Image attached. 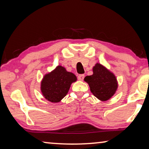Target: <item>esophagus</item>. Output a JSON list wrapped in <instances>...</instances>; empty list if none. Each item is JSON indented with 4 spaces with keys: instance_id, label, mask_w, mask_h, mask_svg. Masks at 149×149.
<instances>
[{
    "instance_id": "34e87169",
    "label": "esophagus",
    "mask_w": 149,
    "mask_h": 149,
    "mask_svg": "<svg viewBox=\"0 0 149 149\" xmlns=\"http://www.w3.org/2000/svg\"><path fill=\"white\" fill-rule=\"evenodd\" d=\"M84 76H85V75H84V74H79L78 76H77V78H78L79 80L82 81L83 79H84Z\"/></svg>"
}]
</instances>
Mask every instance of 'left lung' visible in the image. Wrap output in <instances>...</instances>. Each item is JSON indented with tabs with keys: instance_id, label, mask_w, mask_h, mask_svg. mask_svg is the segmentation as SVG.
<instances>
[{
	"instance_id": "1",
	"label": "left lung",
	"mask_w": 149,
	"mask_h": 149,
	"mask_svg": "<svg viewBox=\"0 0 149 149\" xmlns=\"http://www.w3.org/2000/svg\"><path fill=\"white\" fill-rule=\"evenodd\" d=\"M93 71V74L86 76L84 81L88 84L94 96L101 101L108 100L115 95L118 87L116 75L98 63Z\"/></svg>"
}]
</instances>
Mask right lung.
Instances as JSON below:
<instances>
[{"mask_svg":"<svg viewBox=\"0 0 149 149\" xmlns=\"http://www.w3.org/2000/svg\"><path fill=\"white\" fill-rule=\"evenodd\" d=\"M77 80L73 73L58 65L44 76L40 90L46 99L51 102H58L68 94L71 84Z\"/></svg>","mask_w":149,"mask_h":149,"instance_id":"obj_1","label":"right lung"}]
</instances>
